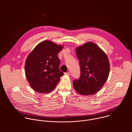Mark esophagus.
Returning a JSON list of instances; mask_svg holds the SVG:
<instances>
[{
	"instance_id": "esophagus-1",
	"label": "esophagus",
	"mask_w": 132,
	"mask_h": 132,
	"mask_svg": "<svg viewBox=\"0 0 132 132\" xmlns=\"http://www.w3.org/2000/svg\"><path fill=\"white\" fill-rule=\"evenodd\" d=\"M65 75H68V76H70V73H69V72H65Z\"/></svg>"
}]
</instances>
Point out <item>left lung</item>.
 I'll list each match as a JSON object with an SVG mask.
<instances>
[{
    "instance_id": "left-lung-1",
    "label": "left lung",
    "mask_w": 132,
    "mask_h": 132,
    "mask_svg": "<svg viewBox=\"0 0 132 132\" xmlns=\"http://www.w3.org/2000/svg\"><path fill=\"white\" fill-rule=\"evenodd\" d=\"M76 51L80 75L73 81V86L81 95H93L101 89L108 78L110 64L108 56L97 44L90 42L79 46Z\"/></svg>"
}]
</instances>
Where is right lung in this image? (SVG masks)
<instances>
[{
	"label": "right lung",
	"mask_w": 132,
	"mask_h": 132,
	"mask_svg": "<svg viewBox=\"0 0 132 132\" xmlns=\"http://www.w3.org/2000/svg\"><path fill=\"white\" fill-rule=\"evenodd\" d=\"M63 46L50 41L37 45L28 55L25 72L31 88L36 92L48 93L53 91L63 76L60 70L61 61L58 54Z\"/></svg>",
	"instance_id": "obj_1"
}]
</instances>
